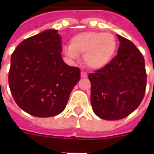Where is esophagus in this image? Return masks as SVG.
<instances>
[{"label": "esophagus", "instance_id": "obj_1", "mask_svg": "<svg viewBox=\"0 0 154 154\" xmlns=\"http://www.w3.org/2000/svg\"><path fill=\"white\" fill-rule=\"evenodd\" d=\"M87 77H88V75H87L86 72H81V77H82V78H86Z\"/></svg>", "mask_w": 154, "mask_h": 154}]
</instances>
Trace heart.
Instances as JSON below:
<instances>
[{
  "label": "heart",
  "instance_id": "heart-1",
  "mask_svg": "<svg viewBox=\"0 0 154 154\" xmlns=\"http://www.w3.org/2000/svg\"><path fill=\"white\" fill-rule=\"evenodd\" d=\"M117 49L116 37L109 32L87 31L74 35L65 53L72 59L83 54L85 64L94 70L105 67L113 57Z\"/></svg>",
  "mask_w": 154,
  "mask_h": 154
}]
</instances>
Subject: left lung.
Wrapping results in <instances>:
<instances>
[{"label":"left lung","instance_id":"1","mask_svg":"<svg viewBox=\"0 0 154 154\" xmlns=\"http://www.w3.org/2000/svg\"><path fill=\"white\" fill-rule=\"evenodd\" d=\"M117 55L105 67L89 73L91 105L101 119L126 117L141 104L146 87L145 60L133 42L117 35Z\"/></svg>","mask_w":154,"mask_h":154}]
</instances>
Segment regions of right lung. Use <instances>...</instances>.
<instances>
[{
	"label": "right lung",
	"instance_id": "1",
	"mask_svg": "<svg viewBox=\"0 0 154 154\" xmlns=\"http://www.w3.org/2000/svg\"><path fill=\"white\" fill-rule=\"evenodd\" d=\"M61 37L47 29L24 40L11 57L8 85L14 101L29 114L57 116L65 109L81 71L61 57Z\"/></svg>",
	"mask_w": 154,
	"mask_h": 154
}]
</instances>
